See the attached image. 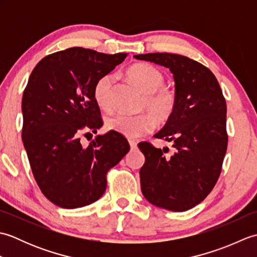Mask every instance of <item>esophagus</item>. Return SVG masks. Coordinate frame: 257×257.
<instances>
[{
  "instance_id": "1",
  "label": "esophagus",
  "mask_w": 257,
  "mask_h": 257,
  "mask_svg": "<svg viewBox=\"0 0 257 257\" xmlns=\"http://www.w3.org/2000/svg\"><path fill=\"white\" fill-rule=\"evenodd\" d=\"M129 145H130V148H132V149L137 148V143H136L135 140H129Z\"/></svg>"
}]
</instances>
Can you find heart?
<instances>
[{"instance_id": "b5f03b06", "label": "heart", "mask_w": 257, "mask_h": 257, "mask_svg": "<svg viewBox=\"0 0 257 257\" xmlns=\"http://www.w3.org/2000/svg\"><path fill=\"white\" fill-rule=\"evenodd\" d=\"M128 76L144 92L141 109L151 113L156 121L163 123L171 118L177 107L174 91L162 86L165 77L159 69L149 64H135L128 69ZM116 76L106 74L96 81L94 98L103 110L112 108V95ZM148 112L138 114L114 113L106 119V127L128 138H139L150 133L155 127V119Z\"/></svg>"}]
</instances>
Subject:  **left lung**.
Segmentation results:
<instances>
[{"mask_svg": "<svg viewBox=\"0 0 257 257\" xmlns=\"http://www.w3.org/2000/svg\"><path fill=\"white\" fill-rule=\"evenodd\" d=\"M135 58L170 69L177 107L154 137L172 141L173 151L140 143L145 165L141 192L151 204L183 212L203 201L220 177L227 148L226 102L209 68L178 54L149 53Z\"/></svg>", "mask_w": 257, "mask_h": 257, "instance_id": "left-lung-1", "label": "left lung"}]
</instances>
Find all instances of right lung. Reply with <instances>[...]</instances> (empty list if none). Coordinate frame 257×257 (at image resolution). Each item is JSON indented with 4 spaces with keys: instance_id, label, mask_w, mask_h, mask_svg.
<instances>
[{
    "instance_id": "add662e5",
    "label": "right lung",
    "mask_w": 257,
    "mask_h": 257,
    "mask_svg": "<svg viewBox=\"0 0 257 257\" xmlns=\"http://www.w3.org/2000/svg\"><path fill=\"white\" fill-rule=\"evenodd\" d=\"M127 55L72 47L33 69L22 98V139L38 187L54 204L76 209L94 203L105 193L107 171L128 154V141L111 130L88 147L79 138L81 130L95 134L102 125L96 81Z\"/></svg>"
}]
</instances>
